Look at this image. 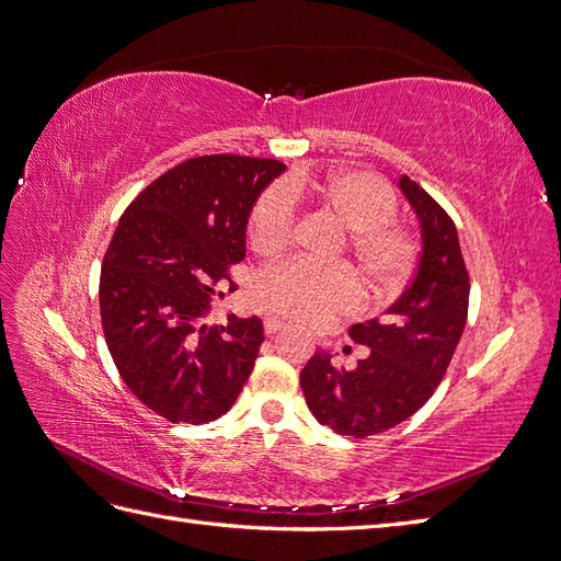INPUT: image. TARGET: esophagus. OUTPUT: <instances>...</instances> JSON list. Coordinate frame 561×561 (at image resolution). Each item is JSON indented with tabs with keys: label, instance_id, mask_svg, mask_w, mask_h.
<instances>
[{
	"label": "esophagus",
	"instance_id": "esophagus-1",
	"mask_svg": "<svg viewBox=\"0 0 561 561\" xmlns=\"http://www.w3.org/2000/svg\"><path fill=\"white\" fill-rule=\"evenodd\" d=\"M280 330H285V322H280L278 318H271V316H268V318L264 320V332H266L268 336H271V334H278Z\"/></svg>",
	"mask_w": 561,
	"mask_h": 561
}]
</instances>
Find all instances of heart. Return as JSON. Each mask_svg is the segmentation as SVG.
Masks as SVG:
<instances>
[{
  "label": "heart",
  "mask_w": 561,
  "mask_h": 561,
  "mask_svg": "<svg viewBox=\"0 0 561 561\" xmlns=\"http://www.w3.org/2000/svg\"><path fill=\"white\" fill-rule=\"evenodd\" d=\"M295 203L334 215L344 233V250L371 293H396L410 280L419 239L412 227L396 217L398 198L375 173L342 171L330 175L297 173L268 186L250 213V248L274 257L290 243ZM260 309L304 328L330 325L358 307L360 290L344 266H313L285 262L266 268L252 287Z\"/></svg>",
  "instance_id": "b5f03b06"
}]
</instances>
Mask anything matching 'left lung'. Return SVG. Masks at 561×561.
<instances>
[{"label":"left lung","instance_id":"obj_1","mask_svg":"<svg viewBox=\"0 0 561 561\" xmlns=\"http://www.w3.org/2000/svg\"><path fill=\"white\" fill-rule=\"evenodd\" d=\"M400 190L423 239L412 283L383 318L348 330L355 344L369 348L358 367L336 369L332 355L318 351L299 377L318 423L355 439L396 428L431 400L468 318L470 276L454 219L407 175Z\"/></svg>","mask_w":561,"mask_h":561}]
</instances>
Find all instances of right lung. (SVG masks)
Wrapping results in <instances>:
<instances>
[{
	"label": "right lung",
	"mask_w": 561,
	"mask_h": 561,
	"mask_svg": "<svg viewBox=\"0 0 561 561\" xmlns=\"http://www.w3.org/2000/svg\"><path fill=\"white\" fill-rule=\"evenodd\" d=\"M283 168L196 157L151 182L118 219L100 271L105 342L133 396L171 423L201 426L229 412L254 367L264 342L257 316L227 328L201 318L245 257L252 203Z\"/></svg>",
	"instance_id": "right-lung-1"
}]
</instances>
